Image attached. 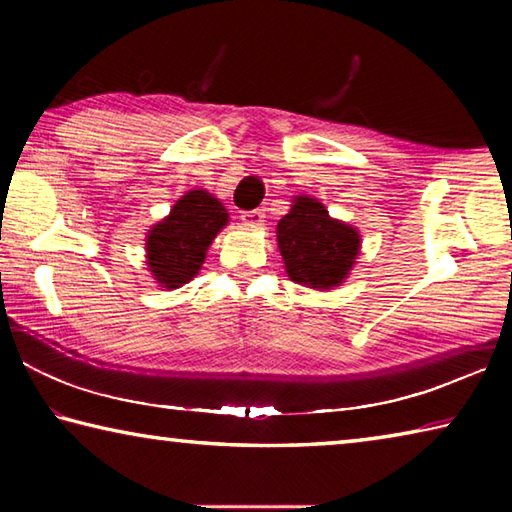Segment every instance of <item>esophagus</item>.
<instances>
[{"label":"esophagus","mask_w":512,"mask_h":512,"mask_svg":"<svg viewBox=\"0 0 512 512\" xmlns=\"http://www.w3.org/2000/svg\"><path fill=\"white\" fill-rule=\"evenodd\" d=\"M241 221L244 225H250V228H257L264 221V212L262 210H250V212H241Z\"/></svg>","instance_id":"esophagus-1"}]
</instances>
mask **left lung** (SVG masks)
<instances>
[{
    "label": "left lung",
    "mask_w": 512,
    "mask_h": 512,
    "mask_svg": "<svg viewBox=\"0 0 512 512\" xmlns=\"http://www.w3.org/2000/svg\"><path fill=\"white\" fill-rule=\"evenodd\" d=\"M275 237L289 280L316 291L341 287L361 253L359 230L329 216L325 205L307 194L293 196Z\"/></svg>",
    "instance_id": "obj_1"
}]
</instances>
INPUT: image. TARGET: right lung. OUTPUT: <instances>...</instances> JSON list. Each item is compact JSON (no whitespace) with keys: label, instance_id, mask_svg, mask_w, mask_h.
Wrapping results in <instances>:
<instances>
[{"label":"right lung","instance_id":"add662e5","mask_svg":"<svg viewBox=\"0 0 512 512\" xmlns=\"http://www.w3.org/2000/svg\"><path fill=\"white\" fill-rule=\"evenodd\" d=\"M230 216L219 198L189 189L162 221L146 232V271L162 289H180L194 280L216 235Z\"/></svg>","mask_w":512,"mask_h":512}]
</instances>
